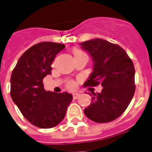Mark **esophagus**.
<instances>
[{
  "instance_id": "1",
  "label": "esophagus",
  "mask_w": 152,
  "mask_h": 152,
  "mask_svg": "<svg viewBox=\"0 0 152 152\" xmlns=\"http://www.w3.org/2000/svg\"><path fill=\"white\" fill-rule=\"evenodd\" d=\"M80 97V94L78 93H75V94H73V99H77Z\"/></svg>"
}]
</instances>
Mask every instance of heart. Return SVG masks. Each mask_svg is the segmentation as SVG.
<instances>
[{"mask_svg":"<svg viewBox=\"0 0 152 152\" xmlns=\"http://www.w3.org/2000/svg\"><path fill=\"white\" fill-rule=\"evenodd\" d=\"M83 52L79 49H74L73 50V53H74V55H77V54H80V53H82ZM66 86H67V88L70 89H74L76 88V83L72 81V80H70L68 82L66 83Z\"/></svg>","mask_w":152,"mask_h":152,"instance_id":"obj_1","label":"heart"}]
</instances>
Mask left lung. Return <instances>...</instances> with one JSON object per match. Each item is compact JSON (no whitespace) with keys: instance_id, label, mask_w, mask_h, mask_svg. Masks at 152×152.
<instances>
[{"instance_id":"1","label":"left lung","mask_w":152,"mask_h":152,"mask_svg":"<svg viewBox=\"0 0 152 152\" xmlns=\"http://www.w3.org/2000/svg\"><path fill=\"white\" fill-rule=\"evenodd\" d=\"M94 61V69L85 86L103 87L93 94L90 105L84 110L87 117L97 123H107L120 117L135 92L134 63L116 44L100 38L80 44Z\"/></svg>"}]
</instances>
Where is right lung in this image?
Wrapping results in <instances>:
<instances>
[{
  "label": "right lung",
  "mask_w": 152,
  "mask_h": 152,
  "mask_svg": "<svg viewBox=\"0 0 152 152\" xmlns=\"http://www.w3.org/2000/svg\"><path fill=\"white\" fill-rule=\"evenodd\" d=\"M65 48L63 44L40 42L20 57L10 77V96L23 115L41 129L56 126L65 117L72 95L46 91L43 79L51 73V64Z\"/></svg>",
  "instance_id": "1"
}]
</instances>
